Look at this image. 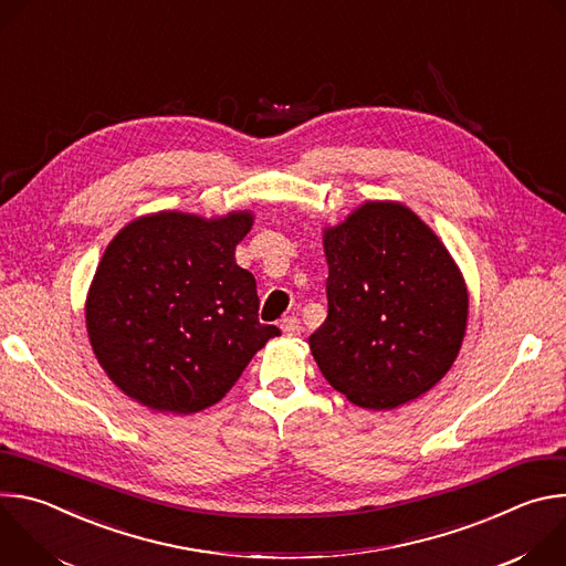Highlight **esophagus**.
I'll use <instances>...</instances> for the list:
<instances>
[{"label":"esophagus","mask_w":566,"mask_h":566,"mask_svg":"<svg viewBox=\"0 0 566 566\" xmlns=\"http://www.w3.org/2000/svg\"><path fill=\"white\" fill-rule=\"evenodd\" d=\"M280 329L284 332V336H300L302 327H300V319L295 315H286L282 322H280Z\"/></svg>","instance_id":"esophagus-1"}]
</instances>
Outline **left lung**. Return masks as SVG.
<instances>
[{"mask_svg": "<svg viewBox=\"0 0 566 566\" xmlns=\"http://www.w3.org/2000/svg\"><path fill=\"white\" fill-rule=\"evenodd\" d=\"M329 313L311 354L354 406L394 410L432 389L465 334V282L410 208L367 201L325 228Z\"/></svg>", "mask_w": 566, "mask_h": 566, "instance_id": "left-lung-1", "label": "left lung"}]
</instances>
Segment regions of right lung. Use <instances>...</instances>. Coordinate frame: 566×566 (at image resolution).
I'll return each instance as SVG.
<instances>
[{
	"mask_svg": "<svg viewBox=\"0 0 566 566\" xmlns=\"http://www.w3.org/2000/svg\"><path fill=\"white\" fill-rule=\"evenodd\" d=\"M251 212H156L127 223L96 269L87 334L107 376L154 412L192 415L226 396L275 336L234 247Z\"/></svg>",
	"mask_w": 566,
	"mask_h": 566,
	"instance_id": "1",
	"label": "right lung"
}]
</instances>
